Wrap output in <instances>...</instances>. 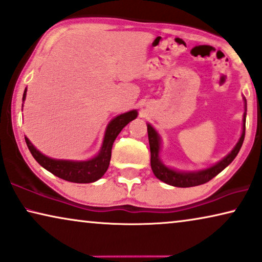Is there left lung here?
<instances>
[{
    "label": "left lung",
    "instance_id": "1",
    "mask_svg": "<svg viewBox=\"0 0 262 262\" xmlns=\"http://www.w3.org/2000/svg\"><path fill=\"white\" fill-rule=\"evenodd\" d=\"M247 107V103H246ZM245 134H246V113L243 116V131L241 135V138L234 150L229 154L227 157H224L221 162L214 164L213 167L207 168V169L195 171V173H179L173 169H169L164 164H162L159 159V151H160V137L157 132L154 130L151 125H148V137H149V144H150V164H151V169L155 174L157 179L161 181L166 182L168 185L175 186V187H193V186H198L206 184L211 179H213L217 174H220L225 167L229 166L241 149L242 143L245 141Z\"/></svg>",
    "mask_w": 262,
    "mask_h": 262
}]
</instances>
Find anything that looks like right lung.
Returning <instances> with one entry per match:
<instances>
[{
    "instance_id": "1",
    "label": "right lung",
    "mask_w": 262,
    "mask_h": 262,
    "mask_svg": "<svg viewBox=\"0 0 262 262\" xmlns=\"http://www.w3.org/2000/svg\"><path fill=\"white\" fill-rule=\"evenodd\" d=\"M25 96H26V91L24 93L23 100H25ZM136 117H137V112L136 111H130V112L120 114V116L114 118L108 126H107L101 151L94 159L84 161V162H73V161L49 159V157L42 155L41 152H39L26 137H25V141H26V144L28 149H30L32 156L34 157L35 161L41 167H44L46 170H49L50 173L70 182L88 184V182H94L99 180L106 173L107 168L110 166L114 139L117 138L119 132L131 120H134Z\"/></svg>"
}]
</instances>
